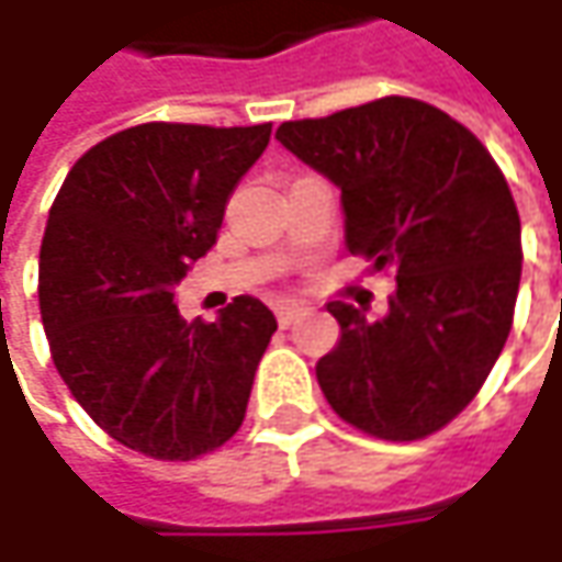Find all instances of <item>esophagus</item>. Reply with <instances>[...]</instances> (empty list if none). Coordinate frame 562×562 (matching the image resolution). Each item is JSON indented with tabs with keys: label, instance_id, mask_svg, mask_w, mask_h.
Segmentation results:
<instances>
[{
	"label": "esophagus",
	"instance_id": "34e87169",
	"mask_svg": "<svg viewBox=\"0 0 562 562\" xmlns=\"http://www.w3.org/2000/svg\"><path fill=\"white\" fill-rule=\"evenodd\" d=\"M300 313H303L300 303H278V306H274V315H278V325H281V328H288Z\"/></svg>",
	"mask_w": 562,
	"mask_h": 562
}]
</instances>
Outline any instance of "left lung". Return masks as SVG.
Wrapping results in <instances>:
<instances>
[{
  "instance_id": "8db88e82",
  "label": "left lung",
  "mask_w": 562,
  "mask_h": 562,
  "mask_svg": "<svg viewBox=\"0 0 562 562\" xmlns=\"http://www.w3.org/2000/svg\"><path fill=\"white\" fill-rule=\"evenodd\" d=\"M340 190L344 240L394 269L387 313L331 300L340 340L315 378L337 416L384 441H419L460 416L507 344L522 227L507 178L447 112L384 97L274 134Z\"/></svg>"
}]
</instances>
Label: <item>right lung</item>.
<instances>
[{
  "instance_id": "obj_1",
  "label": "right lung",
  "mask_w": 562,
  "mask_h": 562,
  "mask_svg": "<svg viewBox=\"0 0 562 562\" xmlns=\"http://www.w3.org/2000/svg\"><path fill=\"white\" fill-rule=\"evenodd\" d=\"M269 137L271 124H137L87 149L49 209L40 315L55 369L102 431L153 460L187 463L234 438L278 331L256 296L215 322L175 303Z\"/></svg>"
}]
</instances>
